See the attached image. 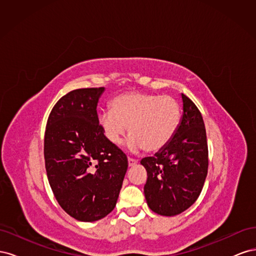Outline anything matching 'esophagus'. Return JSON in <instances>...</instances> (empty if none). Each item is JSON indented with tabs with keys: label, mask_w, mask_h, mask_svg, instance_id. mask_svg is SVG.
Returning a JSON list of instances; mask_svg holds the SVG:
<instances>
[{
	"label": "esophagus",
	"mask_w": 256,
	"mask_h": 256,
	"mask_svg": "<svg viewBox=\"0 0 256 256\" xmlns=\"http://www.w3.org/2000/svg\"><path fill=\"white\" fill-rule=\"evenodd\" d=\"M138 164V160L134 159V158H128V166H134Z\"/></svg>",
	"instance_id": "1"
}]
</instances>
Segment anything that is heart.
Wrapping results in <instances>:
<instances>
[{"label":"heart","instance_id":"b5f03b06","mask_svg":"<svg viewBox=\"0 0 256 256\" xmlns=\"http://www.w3.org/2000/svg\"><path fill=\"white\" fill-rule=\"evenodd\" d=\"M106 140L118 144L128 126L129 148L158 152L172 140L180 120L177 100L168 95L130 92L116 96L98 116Z\"/></svg>","mask_w":256,"mask_h":256}]
</instances>
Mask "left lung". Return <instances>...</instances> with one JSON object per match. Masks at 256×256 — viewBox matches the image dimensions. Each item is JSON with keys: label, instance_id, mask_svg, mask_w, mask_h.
<instances>
[{"label": "left lung", "instance_id": "obj_1", "mask_svg": "<svg viewBox=\"0 0 256 256\" xmlns=\"http://www.w3.org/2000/svg\"><path fill=\"white\" fill-rule=\"evenodd\" d=\"M184 114L172 140L154 157L141 160L147 171L144 194L154 212L172 216L188 209L203 189L208 170L204 120L198 106L182 94Z\"/></svg>", "mask_w": 256, "mask_h": 256}]
</instances>
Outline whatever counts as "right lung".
Listing matches in <instances>:
<instances>
[{
  "mask_svg": "<svg viewBox=\"0 0 256 256\" xmlns=\"http://www.w3.org/2000/svg\"><path fill=\"white\" fill-rule=\"evenodd\" d=\"M104 88L69 92L54 104L44 132L48 180L60 206L92 222L110 214L118 198L128 159L106 140L97 114Z\"/></svg>",
  "mask_w": 256,
  "mask_h": 256,
  "instance_id": "1",
  "label": "right lung"
}]
</instances>
